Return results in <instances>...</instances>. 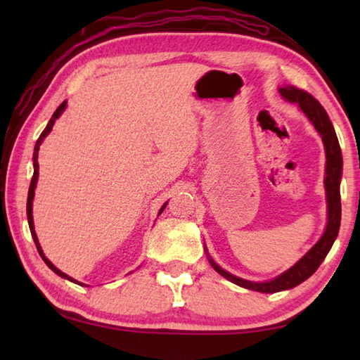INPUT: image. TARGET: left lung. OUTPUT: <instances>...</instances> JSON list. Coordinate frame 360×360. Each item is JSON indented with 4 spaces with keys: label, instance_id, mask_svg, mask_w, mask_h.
<instances>
[{
    "label": "left lung",
    "instance_id": "obj_1",
    "mask_svg": "<svg viewBox=\"0 0 360 360\" xmlns=\"http://www.w3.org/2000/svg\"><path fill=\"white\" fill-rule=\"evenodd\" d=\"M279 94L284 100L290 103H297L298 108L302 109L304 115L309 119V122L314 125V129L322 138L326 148V195H327V227L324 235L321 240L309 249V251L303 255V257L297 262L294 266H290L288 271L283 275L271 279L266 283H252L248 279H243L238 276H233L231 273L222 270L214 260L210 257V264L214 270L222 275L225 279L241 285L245 289L264 292V294H275V292H281L285 289H292L308 279L313 273L318 270L322 260L330 251L335 238H337L340 230V221H341V202H340V181H341V172H343V158H341V149L338 144L337 133L333 130V125L326 109L321 106V103L309 95L304 90L294 87V85H284L279 89Z\"/></svg>",
    "mask_w": 360,
    "mask_h": 360
}]
</instances>
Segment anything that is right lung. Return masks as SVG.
<instances>
[{"instance_id":"right-lung-1","label":"right lung","mask_w":360,"mask_h":360,"mask_svg":"<svg viewBox=\"0 0 360 360\" xmlns=\"http://www.w3.org/2000/svg\"><path fill=\"white\" fill-rule=\"evenodd\" d=\"M65 108H66V101H63L62 105H60V106L57 108V111L53 112V115H52V117H51V120H49V124H47V127H46V129H44V131L41 133L39 138H38V141H36V146H34V152H33V167H34V173H33V178H32V182H30V188H28V200H27V217H28V225H30V230H32V236H33V240H34L36 249H38V252H39V255H41V257H42V260L46 262V265H47L49 268H51L52 271H56L58 276H62V278H65V279H68V281L77 283V281H75V279H72L71 276L65 275L63 271H60L57 266H53L52 262L46 257L44 252H42L41 246H39L38 236H36V231H34V224H33V197H34V187H36V182H38V176H39V165H38V150H39V146H41V143H42V139H44V138L49 135V133H51V130H52L53 124H56V120L60 117V115H62V112L65 111ZM165 206H167V203L162 206V210H160V212H158V214H162V211L165 210ZM77 284H79V283H77ZM81 285H82V284H81Z\"/></svg>"}]
</instances>
